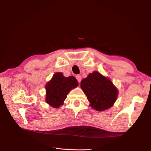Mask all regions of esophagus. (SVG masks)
<instances>
[{"label": "esophagus", "mask_w": 151, "mask_h": 151, "mask_svg": "<svg viewBox=\"0 0 151 151\" xmlns=\"http://www.w3.org/2000/svg\"><path fill=\"white\" fill-rule=\"evenodd\" d=\"M76 77L77 80L78 81L79 83H80V82H81V80H82V77H81V76H79V75H77Z\"/></svg>", "instance_id": "34e87169"}]
</instances>
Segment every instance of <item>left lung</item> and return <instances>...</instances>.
Wrapping results in <instances>:
<instances>
[{
    "label": "left lung",
    "instance_id": "8db88e82",
    "mask_svg": "<svg viewBox=\"0 0 151 151\" xmlns=\"http://www.w3.org/2000/svg\"><path fill=\"white\" fill-rule=\"evenodd\" d=\"M81 88L90 103L89 106L101 111L113 106L118 97V90L108 77L98 71L90 73L81 82Z\"/></svg>",
    "mask_w": 151,
    "mask_h": 151
}]
</instances>
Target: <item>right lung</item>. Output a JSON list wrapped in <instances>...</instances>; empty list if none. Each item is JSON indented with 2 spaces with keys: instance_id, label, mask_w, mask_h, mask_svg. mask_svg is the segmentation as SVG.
I'll return each instance as SVG.
<instances>
[{
  "instance_id": "add662e5",
  "label": "right lung",
  "mask_w": 151,
  "mask_h": 151,
  "mask_svg": "<svg viewBox=\"0 0 151 151\" xmlns=\"http://www.w3.org/2000/svg\"><path fill=\"white\" fill-rule=\"evenodd\" d=\"M78 82L74 76L65 77L62 72H56L51 80L45 85V101L50 106L57 108L63 104L68 93L78 86Z\"/></svg>"
}]
</instances>
